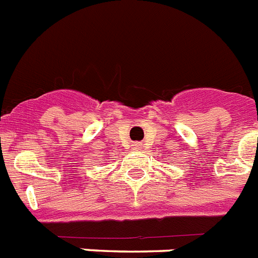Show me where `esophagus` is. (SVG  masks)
<instances>
[{
    "mask_svg": "<svg viewBox=\"0 0 258 258\" xmlns=\"http://www.w3.org/2000/svg\"><path fill=\"white\" fill-rule=\"evenodd\" d=\"M134 150H142V145L141 144H134L133 145Z\"/></svg>",
    "mask_w": 258,
    "mask_h": 258,
    "instance_id": "obj_1",
    "label": "esophagus"
}]
</instances>
